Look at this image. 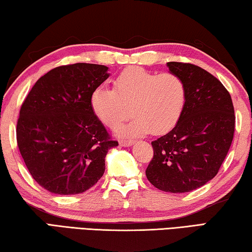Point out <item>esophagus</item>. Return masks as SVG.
Returning a JSON list of instances; mask_svg holds the SVG:
<instances>
[{"label":"esophagus","instance_id":"obj_1","mask_svg":"<svg viewBox=\"0 0 252 252\" xmlns=\"http://www.w3.org/2000/svg\"><path fill=\"white\" fill-rule=\"evenodd\" d=\"M119 144H120L121 147H131L132 144H133V141H131V140H120Z\"/></svg>","mask_w":252,"mask_h":252}]
</instances>
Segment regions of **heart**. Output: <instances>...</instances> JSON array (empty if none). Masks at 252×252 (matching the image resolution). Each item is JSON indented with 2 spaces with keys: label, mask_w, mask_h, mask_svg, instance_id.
<instances>
[{
  "label": "heart",
  "mask_w": 252,
  "mask_h": 252,
  "mask_svg": "<svg viewBox=\"0 0 252 252\" xmlns=\"http://www.w3.org/2000/svg\"><path fill=\"white\" fill-rule=\"evenodd\" d=\"M186 101L187 87L180 76L138 66L122 71L113 80V89L95 88L90 97L94 116L110 129L126 120L131 106L134 118L119 127V136L167 133L180 120Z\"/></svg>",
  "instance_id": "b5f03b06"
}]
</instances>
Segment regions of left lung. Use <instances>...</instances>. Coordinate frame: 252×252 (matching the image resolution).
<instances>
[{"instance_id": "1", "label": "left lung", "mask_w": 252, "mask_h": 252, "mask_svg": "<svg viewBox=\"0 0 252 252\" xmlns=\"http://www.w3.org/2000/svg\"><path fill=\"white\" fill-rule=\"evenodd\" d=\"M167 66L186 83V106L177 126L151 142L146 176L165 192H190L218 173L231 146L236 117L229 92L212 74L190 63Z\"/></svg>"}]
</instances>
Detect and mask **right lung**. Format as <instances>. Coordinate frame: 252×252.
Returning <instances> with one entry per match:
<instances>
[{"label": "right lung", "instance_id": "1", "mask_svg": "<svg viewBox=\"0 0 252 252\" xmlns=\"http://www.w3.org/2000/svg\"><path fill=\"white\" fill-rule=\"evenodd\" d=\"M109 67L90 63L62 65L36 81L20 110L16 140L34 180L55 194H78L103 176L110 139L91 109L93 90Z\"/></svg>", "mask_w": 252, "mask_h": 252}]
</instances>
